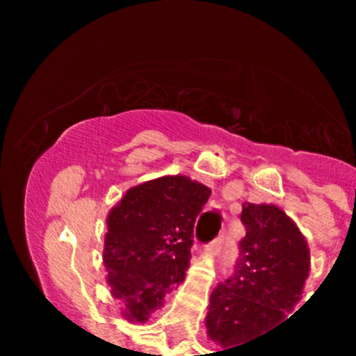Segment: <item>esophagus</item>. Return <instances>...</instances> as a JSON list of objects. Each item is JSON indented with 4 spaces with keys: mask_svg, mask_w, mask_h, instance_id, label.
<instances>
[{
    "mask_svg": "<svg viewBox=\"0 0 356 356\" xmlns=\"http://www.w3.org/2000/svg\"><path fill=\"white\" fill-rule=\"evenodd\" d=\"M225 238H226L225 234H219V237L213 238L212 244H210V251H212V253H219V251L225 248Z\"/></svg>",
    "mask_w": 356,
    "mask_h": 356,
    "instance_id": "34e87169",
    "label": "esophagus"
}]
</instances>
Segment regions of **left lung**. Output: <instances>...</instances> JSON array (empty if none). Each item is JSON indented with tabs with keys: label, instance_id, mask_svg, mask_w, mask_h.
I'll use <instances>...</instances> for the list:
<instances>
[{
	"label": "left lung",
	"instance_id": "obj_1",
	"mask_svg": "<svg viewBox=\"0 0 356 356\" xmlns=\"http://www.w3.org/2000/svg\"><path fill=\"white\" fill-rule=\"evenodd\" d=\"M241 221L246 237L234 273L212 291L207 314L210 339L222 348L244 346L280 326L310 271L307 241L284 210L246 201Z\"/></svg>",
	"mask_w": 356,
	"mask_h": 356
}]
</instances>
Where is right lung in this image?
<instances>
[{
  "label": "right lung",
  "mask_w": 356,
  "mask_h": 356,
  "mask_svg": "<svg viewBox=\"0 0 356 356\" xmlns=\"http://www.w3.org/2000/svg\"><path fill=\"white\" fill-rule=\"evenodd\" d=\"M210 188L185 176H163L130 188L106 217L105 267L130 321L143 323L180 285L191 260L194 225Z\"/></svg>",
  "instance_id": "obj_1"
}]
</instances>
